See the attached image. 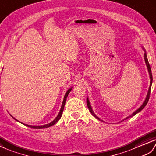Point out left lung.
<instances>
[{"label": "left lung", "mask_w": 156, "mask_h": 156, "mask_svg": "<svg viewBox=\"0 0 156 156\" xmlns=\"http://www.w3.org/2000/svg\"><path fill=\"white\" fill-rule=\"evenodd\" d=\"M142 48H143V49H144V60H145V63H146V66H147V70H148V72H149V75H150V87H149V89H148V91H147V95H146V99H145V100H144V101L143 102V104L141 105L139 108H138L137 110H136L135 111V112H133L131 114V115H129V116H127V117H126L125 119H128V118H129V117H133V116H134L135 115H136L137 113H139L140 112H141V110H142L145 107H146V105H147V102H148V101H149V99H150V91H151V84H152V81H153V78H152V74H151V67H150V64H149V62H148V59H147V54H146V50H145V49L144 48L142 47ZM87 107H88V108H89V112L91 113V114L92 115L94 116L96 119H99V121H101V122H104V121H103L102 119H101L100 118H99V117L97 116L95 114V113H94V112H93V109H92V107H91V103H90V101H89V98H88V97H87ZM123 119V120H124ZM123 121H121V122H123Z\"/></svg>", "instance_id": "left-lung-1"}]
</instances>
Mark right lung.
I'll use <instances>...</instances> for the list:
<instances>
[{
    "label": "right lung",
    "mask_w": 156,
    "mask_h": 156,
    "mask_svg": "<svg viewBox=\"0 0 156 156\" xmlns=\"http://www.w3.org/2000/svg\"><path fill=\"white\" fill-rule=\"evenodd\" d=\"M72 89H73V87H71L70 89H69L67 90V92L65 93V96H64V98H63V103H62V105H61V107L60 111H59V113H58L57 116L56 117V118H55L53 121H52V122H50L49 123H47V124H45V125H43V126H31V125H28V124H25V123H22V122H19V121H18L16 119L14 118V117H13L11 115H11L12 117H13V118L15 119L16 121H17V122H20V123H23V125H25V126H27V127H29L34 128V129H43V128L49 127H51V126H52L55 125V124L56 123L58 122V121L60 119V118H61V116H62V114H63V109H64V107H65V102H66L67 98V96H68V95H69V93L71 92Z\"/></svg>",
    "instance_id": "right-lung-1"
}]
</instances>
